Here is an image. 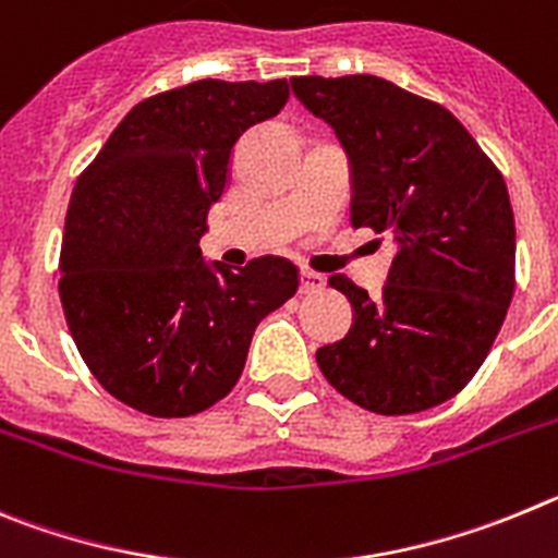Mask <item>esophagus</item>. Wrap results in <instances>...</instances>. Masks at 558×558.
<instances>
[{
    "instance_id": "obj_1",
    "label": "esophagus",
    "mask_w": 558,
    "mask_h": 558,
    "mask_svg": "<svg viewBox=\"0 0 558 558\" xmlns=\"http://www.w3.org/2000/svg\"><path fill=\"white\" fill-rule=\"evenodd\" d=\"M325 286V278L314 269H300V291L311 294V291H319Z\"/></svg>"
}]
</instances>
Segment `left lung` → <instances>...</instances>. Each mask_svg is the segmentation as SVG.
<instances>
[{"label": "left lung", "mask_w": 558, "mask_h": 558, "mask_svg": "<svg viewBox=\"0 0 558 558\" xmlns=\"http://www.w3.org/2000/svg\"><path fill=\"white\" fill-rule=\"evenodd\" d=\"M291 92L344 147L353 228L398 242L380 298L330 278L353 325L316 364L366 411L434 409L478 373L514 294L504 174L448 108L384 77H291Z\"/></svg>", "instance_id": "8db88e82"}]
</instances>
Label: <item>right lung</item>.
Instances as JSON below:
<instances>
[{
	"instance_id": "1",
	"label": "right lung",
	"mask_w": 558,
	"mask_h": 558,
	"mask_svg": "<svg viewBox=\"0 0 558 558\" xmlns=\"http://www.w3.org/2000/svg\"><path fill=\"white\" fill-rule=\"evenodd\" d=\"M286 99V80H197L155 94L74 183L60 303L94 378L130 409H210L242 375L260 319L298 291V267L280 255L233 272L199 250L235 142Z\"/></svg>"
}]
</instances>
